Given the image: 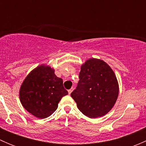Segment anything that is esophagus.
<instances>
[{
	"mask_svg": "<svg viewBox=\"0 0 146 146\" xmlns=\"http://www.w3.org/2000/svg\"><path fill=\"white\" fill-rule=\"evenodd\" d=\"M73 88H70V90H68V94H69V95H70V94H71V92H73Z\"/></svg>",
	"mask_w": 146,
	"mask_h": 146,
	"instance_id": "esophagus-1",
	"label": "esophagus"
}]
</instances>
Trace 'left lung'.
<instances>
[{
  "mask_svg": "<svg viewBox=\"0 0 146 146\" xmlns=\"http://www.w3.org/2000/svg\"><path fill=\"white\" fill-rule=\"evenodd\" d=\"M80 80L70 94L78 108L91 119L106 115L119 96V82L111 68L105 61L90 58L82 64Z\"/></svg>",
  "mask_w": 146,
  "mask_h": 146,
  "instance_id": "1",
  "label": "left lung"
}]
</instances>
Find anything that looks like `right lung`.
Listing matches in <instances>:
<instances>
[{
  "instance_id": "add662e5",
  "label": "right lung",
  "mask_w": 146,
  "mask_h": 146,
  "mask_svg": "<svg viewBox=\"0 0 146 146\" xmlns=\"http://www.w3.org/2000/svg\"><path fill=\"white\" fill-rule=\"evenodd\" d=\"M46 64H41L29 72L19 92L22 105L29 113L39 119L51 116L58 108L61 98L67 95L63 80Z\"/></svg>"
}]
</instances>
